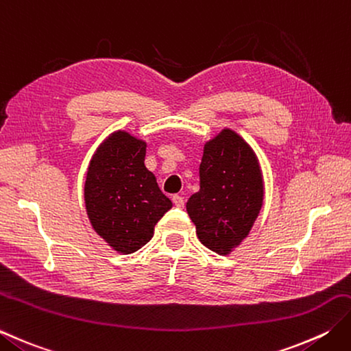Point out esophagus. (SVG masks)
Masks as SVG:
<instances>
[{
	"instance_id": "esophagus-1",
	"label": "esophagus",
	"mask_w": 351,
	"mask_h": 351,
	"mask_svg": "<svg viewBox=\"0 0 351 351\" xmlns=\"http://www.w3.org/2000/svg\"><path fill=\"white\" fill-rule=\"evenodd\" d=\"M171 199H173V204L176 205L178 208H182V207H184V197H182V196H180V195H175V196L171 197Z\"/></svg>"
}]
</instances>
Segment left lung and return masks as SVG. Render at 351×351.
Here are the masks:
<instances>
[{
    "label": "left lung",
    "instance_id": "1",
    "mask_svg": "<svg viewBox=\"0 0 351 351\" xmlns=\"http://www.w3.org/2000/svg\"><path fill=\"white\" fill-rule=\"evenodd\" d=\"M201 189L187 201V213L202 245L230 256L248 237L265 199L258 158L242 135L223 128L204 144Z\"/></svg>",
    "mask_w": 351,
    "mask_h": 351
}]
</instances>
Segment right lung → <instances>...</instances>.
I'll use <instances>...</instances> for the list:
<instances>
[{"mask_svg":"<svg viewBox=\"0 0 351 351\" xmlns=\"http://www.w3.org/2000/svg\"><path fill=\"white\" fill-rule=\"evenodd\" d=\"M146 147V141L119 129L99 144L86 170L88 219L119 254H132L146 245L158 221L173 207L144 166Z\"/></svg>","mask_w":351,"mask_h":351,"instance_id":"1","label":"right lung"}]
</instances>
